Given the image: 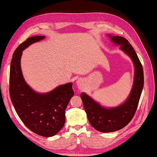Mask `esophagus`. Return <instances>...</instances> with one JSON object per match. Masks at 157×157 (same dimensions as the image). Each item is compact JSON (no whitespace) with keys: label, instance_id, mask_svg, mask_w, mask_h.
Segmentation results:
<instances>
[{"label":"esophagus","instance_id":"34e87169","mask_svg":"<svg viewBox=\"0 0 157 157\" xmlns=\"http://www.w3.org/2000/svg\"><path fill=\"white\" fill-rule=\"evenodd\" d=\"M82 81H81V80H78V81L77 82V84L78 86H80L82 84Z\"/></svg>","mask_w":157,"mask_h":157}]
</instances>
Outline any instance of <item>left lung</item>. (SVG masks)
Segmentation results:
<instances>
[{
	"mask_svg": "<svg viewBox=\"0 0 157 157\" xmlns=\"http://www.w3.org/2000/svg\"><path fill=\"white\" fill-rule=\"evenodd\" d=\"M112 41L120 45V49L132 59L134 65V79L130 96L124 103L118 107L105 108L84 93L81 98L90 123L101 132H110L123 128L134 117L144 86L143 68L132 46L126 39L110 36Z\"/></svg>",
	"mask_w": 157,
	"mask_h": 157,
	"instance_id": "obj_1",
	"label": "left lung"
}]
</instances>
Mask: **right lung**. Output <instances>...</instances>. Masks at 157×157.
Returning <instances> with one entry per match:
<instances>
[{"label":"right lung","mask_w":157,"mask_h":157,"mask_svg":"<svg viewBox=\"0 0 157 157\" xmlns=\"http://www.w3.org/2000/svg\"><path fill=\"white\" fill-rule=\"evenodd\" d=\"M45 36L29 37L18 46L10 63L9 94L18 116L24 124L39 136H53L63 128L65 112L74 94L72 83L56 87L47 94H38L29 87L23 77L21 57L23 51Z\"/></svg>","instance_id":"obj_1"}]
</instances>
